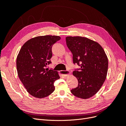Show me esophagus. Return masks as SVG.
Segmentation results:
<instances>
[{
  "mask_svg": "<svg viewBox=\"0 0 126 126\" xmlns=\"http://www.w3.org/2000/svg\"><path fill=\"white\" fill-rule=\"evenodd\" d=\"M60 74L63 75L64 77H66L68 75H69L70 74V72L68 70H61L60 71Z\"/></svg>",
  "mask_w": 126,
  "mask_h": 126,
  "instance_id": "34e87169",
  "label": "esophagus"
}]
</instances>
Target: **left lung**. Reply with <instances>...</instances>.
<instances>
[{"instance_id": "left-lung-1", "label": "left lung", "mask_w": 126, "mask_h": 126, "mask_svg": "<svg viewBox=\"0 0 126 126\" xmlns=\"http://www.w3.org/2000/svg\"><path fill=\"white\" fill-rule=\"evenodd\" d=\"M66 44L73 55V63L80 68L73 75L78 85L71 90L76 97L88 99L96 94L105 81L108 61L106 53L97 42L80 36L67 37Z\"/></svg>"}]
</instances>
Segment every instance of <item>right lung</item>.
<instances>
[{
	"label": "right lung",
	"instance_id": "right-lung-1",
	"mask_svg": "<svg viewBox=\"0 0 126 126\" xmlns=\"http://www.w3.org/2000/svg\"><path fill=\"white\" fill-rule=\"evenodd\" d=\"M60 39L57 36H38L28 40L21 48L16 60L18 77L28 93L36 98L48 96L55 90L58 72L46 67L51 63V48Z\"/></svg>",
	"mask_w": 126,
	"mask_h": 126
}]
</instances>
